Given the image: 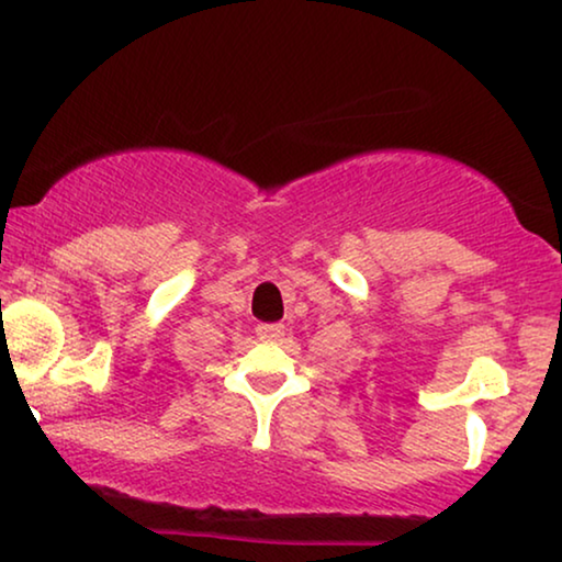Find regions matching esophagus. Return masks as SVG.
Listing matches in <instances>:
<instances>
[{
	"label": "esophagus",
	"instance_id": "1",
	"mask_svg": "<svg viewBox=\"0 0 562 562\" xmlns=\"http://www.w3.org/2000/svg\"><path fill=\"white\" fill-rule=\"evenodd\" d=\"M256 335L260 337V340H279V337H283V327L281 325H258Z\"/></svg>",
	"mask_w": 562,
	"mask_h": 562
}]
</instances>
